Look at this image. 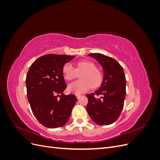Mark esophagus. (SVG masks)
Returning <instances> with one entry per match:
<instances>
[{
    "label": "esophagus",
    "mask_w": 160,
    "mask_h": 160,
    "mask_svg": "<svg viewBox=\"0 0 160 160\" xmlns=\"http://www.w3.org/2000/svg\"><path fill=\"white\" fill-rule=\"evenodd\" d=\"M75 96H76V98H77V99H79V98H80L81 97V95H80V94H76Z\"/></svg>",
    "instance_id": "1"
}]
</instances>
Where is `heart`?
<instances>
[{
	"label": "heart",
	"mask_w": 160,
	"mask_h": 160,
	"mask_svg": "<svg viewBox=\"0 0 160 160\" xmlns=\"http://www.w3.org/2000/svg\"><path fill=\"white\" fill-rule=\"evenodd\" d=\"M62 75L64 79L70 81L75 79L80 75L81 80L74 82L68 86V91L75 94L83 93L89 91L91 86L98 88L103 81V75L93 62L90 61H81L77 62L76 69L71 63H66L62 67Z\"/></svg>",
	"instance_id": "b5f03b06"
}]
</instances>
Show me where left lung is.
Instances as JSON below:
<instances>
[{"label":"left lung","instance_id":"1","mask_svg":"<svg viewBox=\"0 0 160 160\" xmlns=\"http://www.w3.org/2000/svg\"><path fill=\"white\" fill-rule=\"evenodd\" d=\"M102 66L104 77L99 89L88 94L87 111L98 125L114 123L122 113L126 94V79L123 67L114 59L101 53H90Z\"/></svg>","mask_w":160,"mask_h":160}]
</instances>
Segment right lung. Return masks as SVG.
<instances>
[{
	"label": "right lung",
	"instance_id": "obj_1",
	"mask_svg": "<svg viewBox=\"0 0 160 160\" xmlns=\"http://www.w3.org/2000/svg\"><path fill=\"white\" fill-rule=\"evenodd\" d=\"M74 57L66 55H43L33 62L27 72L28 101L34 115L46 128L65 125L77 100L73 94L62 93L67 88L62 67Z\"/></svg>",
	"mask_w": 160,
	"mask_h": 160
}]
</instances>
